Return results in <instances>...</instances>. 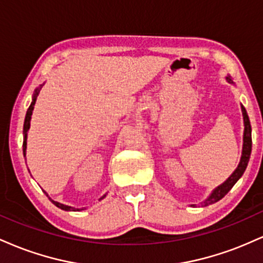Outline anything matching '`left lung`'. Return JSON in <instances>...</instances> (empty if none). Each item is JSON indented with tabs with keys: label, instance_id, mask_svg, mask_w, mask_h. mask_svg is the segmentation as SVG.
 Listing matches in <instances>:
<instances>
[{
	"label": "left lung",
	"instance_id": "left-lung-1",
	"mask_svg": "<svg viewBox=\"0 0 263 263\" xmlns=\"http://www.w3.org/2000/svg\"><path fill=\"white\" fill-rule=\"evenodd\" d=\"M226 81H228L229 84H232L234 85V81H232L230 75H228L226 77ZM241 111H242V117H243V126H245V128H243V143H242V153H241V158H240V162H238V165L236 170L234 171V173L231 174L230 177L228 178V179L225 180L224 183L220 184L219 186H216L215 189L213 190V192L210 193V195L205 200L201 203V206H208V205L210 204H214L216 203V201H219L220 199H222L225 197L226 194H228L229 192H230V189L232 186L236 184V182L238 179H240L241 177H242L243 172H245L247 164H249V161H250V156H251V149H252V137H251V125H250V119H249V115H247L245 107L241 105ZM192 206H194V204L192 205Z\"/></svg>",
	"mask_w": 263,
	"mask_h": 263
}]
</instances>
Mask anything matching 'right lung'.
<instances>
[{"label": "right lung", "instance_id": "1", "mask_svg": "<svg viewBox=\"0 0 263 263\" xmlns=\"http://www.w3.org/2000/svg\"><path fill=\"white\" fill-rule=\"evenodd\" d=\"M43 85H44V83L41 84V85H39L37 89L34 90V92H33V96H32V102H31V105H29L28 110H27V114H26L25 125H23V156H25V157H26V151H27V136H28L29 127H31V119H32L33 108H34L35 101H37V96H38V93H39V91H41L42 86H43ZM45 194H47V193H45ZM48 197H49V195H48ZM105 197H106V194L102 195V197L100 198V200H102V199H104ZM49 200L52 201V203L55 205V206H58L62 210H65V211H81V210L85 209V208H83V209H78V208H73V206H69V205H64V204L59 203V201L53 200L52 198H49Z\"/></svg>", "mask_w": 263, "mask_h": 263}]
</instances>
